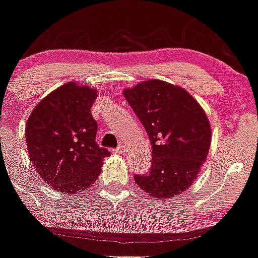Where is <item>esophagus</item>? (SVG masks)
<instances>
[{"label":"esophagus","instance_id":"esophagus-1","mask_svg":"<svg viewBox=\"0 0 258 258\" xmlns=\"http://www.w3.org/2000/svg\"><path fill=\"white\" fill-rule=\"evenodd\" d=\"M123 152H124V148L122 147V146H118V147L113 148L112 150V153H117V155H122Z\"/></svg>","mask_w":258,"mask_h":258}]
</instances>
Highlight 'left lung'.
I'll use <instances>...</instances> for the list:
<instances>
[{
	"mask_svg": "<svg viewBox=\"0 0 258 258\" xmlns=\"http://www.w3.org/2000/svg\"><path fill=\"white\" fill-rule=\"evenodd\" d=\"M144 124L152 148L150 171L136 183L155 199H171L188 188L206 161L211 126L204 108L183 88L161 80L123 91Z\"/></svg>",
	"mask_w": 258,
	"mask_h": 258,
	"instance_id": "left-lung-1",
	"label": "left lung"
}]
</instances>
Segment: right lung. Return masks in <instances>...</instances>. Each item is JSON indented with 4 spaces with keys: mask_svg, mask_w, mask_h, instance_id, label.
Wrapping results in <instances>:
<instances>
[{
    "mask_svg": "<svg viewBox=\"0 0 258 258\" xmlns=\"http://www.w3.org/2000/svg\"><path fill=\"white\" fill-rule=\"evenodd\" d=\"M97 91L67 82L46 96L26 123L31 161L40 177L57 191L80 194L95 183L107 148L96 144L97 122L91 107Z\"/></svg>",
    "mask_w": 258,
    "mask_h": 258,
    "instance_id": "1",
    "label": "right lung"
}]
</instances>
